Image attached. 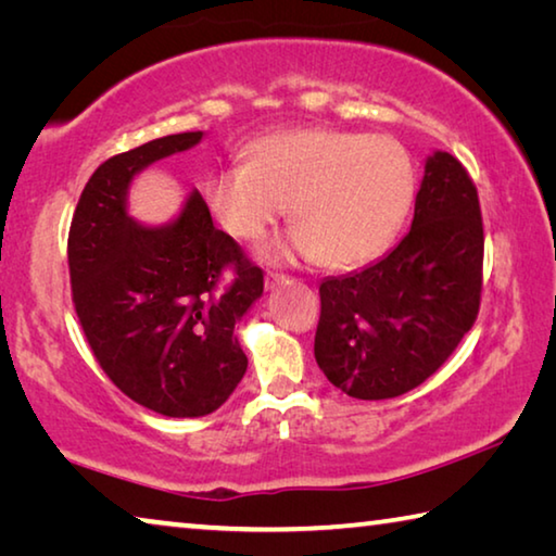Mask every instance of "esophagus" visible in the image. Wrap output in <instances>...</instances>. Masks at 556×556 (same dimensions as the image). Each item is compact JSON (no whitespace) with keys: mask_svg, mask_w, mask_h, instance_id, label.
<instances>
[{"mask_svg":"<svg viewBox=\"0 0 556 556\" xmlns=\"http://www.w3.org/2000/svg\"><path fill=\"white\" fill-rule=\"evenodd\" d=\"M287 281H289V277L275 275V271H269V275L265 277V287H267V289H277L279 285H287Z\"/></svg>","mask_w":556,"mask_h":556,"instance_id":"34e87169","label":"esophagus"}]
</instances>
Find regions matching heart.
<instances>
[{
    "instance_id": "1",
    "label": "heart",
    "mask_w": 556,
    "mask_h": 556,
    "mask_svg": "<svg viewBox=\"0 0 556 556\" xmlns=\"http://www.w3.org/2000/svg\"><path fill=\"white\" fill-rule=\"evenodd\" d=\"M414 195V164L397 139L343 129L271 131L248 147V164L205 181L220 228L257 240L289 203V228L265 260H321L348 269L378 257L400 232Z\"/></svg>"
}]
</instances>
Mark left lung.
<instances>
[{
    "mask_svg": "<svg viewBox=\"0 0 556 556\" xmlns=\"http://www.w3.org/2000/svg\"><path fill=\"white\" fill-rule=\"evenodd\" d=\"M483 223L476 186L448 152L427 156L412 228L397 248L318 287L314 355L355 400L400 397L456 351L481 304Z\"/></svg>",
    "mask_w": 556,
    "mask_h": 556,
    "instance_id": "obj_1",
    "label": "left lung"
}]
</instances>
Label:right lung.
<instances>
[{
	"label": "right lung",
	"mask_w": 556,
	"mask_h": 556,
	"mask_svg": "<svg viewBox=\"0 0 556 556\" xmlns=\"http://www.w3.org/2000/svg\"><path fill=\"white\" fill-rule=\"evenodd\" d=\"M203 137H159L100 164L68 235L73 304L100 368L129 400L178 419L205 417L238 388L248 355L235 326L265 289L262 269L215 228L199 191L166 223L129 215L135 178ZM228 266L233 281L223 288Z\"/></svg>",
	"instance_id": "add662e5"
}]
</instances>
